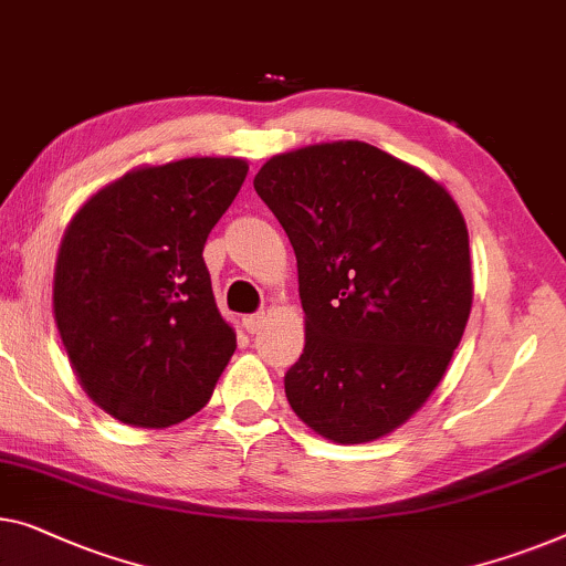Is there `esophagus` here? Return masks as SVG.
<instances>
[{"label": "esophagus", "instance_id": "1", "mask_svg": "<svg viewBox=\"0 0 566 566\" xmlns=\"http://www.w3.org/2000/svg\"><path fill=\"white\" fill-rule=\"evenodd\" d=\"M263 324H265V314H250V316L242 318V326L250 334H258L260 329H263Z\"/></svg>", "mask_w": 566, "mask_h": 566}]
</instances>
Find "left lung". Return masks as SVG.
<instances>
[{
  "mask_svg": "<svg viewBox=\"0 0 566 566\" xmlns=\"http://www.w3.org/2000/svg\"><path fill=\"white\" fill-rule=\"evenodd\" d=\"M255 191L298 265L306 344L285 373L291 408L337 444L396 431L437 390L470 318L460 207L421 168L359 140L273 155Z\"/></svg>",
  "mask_w": 566,
  "mask_h": 566,
  "instance_id": "obj_1",
  "label": "left lung"
}]
</instances>
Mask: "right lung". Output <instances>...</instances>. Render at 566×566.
I'll list each match as a JSON object with an SVG mask.
<instances>
[{
  "label": "right lung",
  "mask_w": 566,
  "mask_h": 566,
  "mask_svg": "<svg viewBox=\"0 0 566 566\" xmlns=\"http://www.w3.org/2000/svg\"><path fill=\"white\" fill-rule=\"evenodd\" d=\"M242 158L140 166L99 188L65 227L53 316L86 396L140 429L209 403L237 349L201 252L240 193Z\"/></svg>",
  "instance_id": "1"
}]
</instances>
